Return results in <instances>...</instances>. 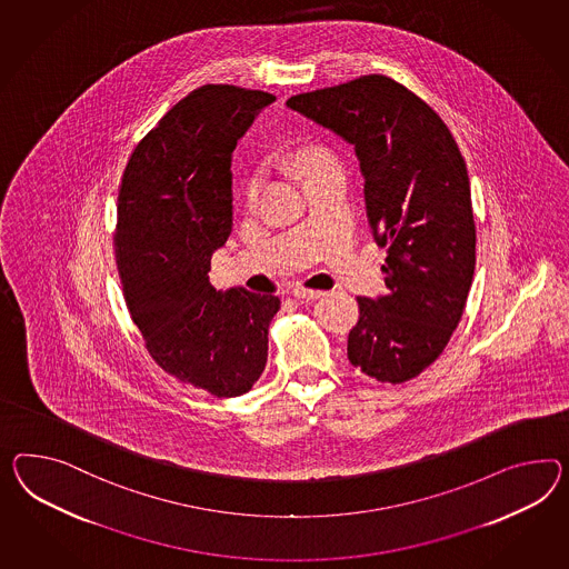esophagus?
Returning <instances> with one entry per match:
<instances>
[{
    "mask_svg": "<svg viewBox=\"0 0 569 569\" xmlns=\"http://www.w3.org/2000/svg\"><path fill=\"white\" fill-rule=\"evenodd\" d=\"M291 292L292 297H297V299H306V301L320 299L321 295H323L321 291H311V289H306V287H295Z\"/></svg>",
    "mask_w": 569,
    "mask_h": 569,
    "instance_id": "obj_1",
    "label": "esophagus"
}]
</instances>
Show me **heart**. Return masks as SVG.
Returning a JSON list of instances; mask_svg holds the SVG:
<instances>
[{
  "mask_svg": "<svg viewBox=\"0 0 569 569\" xmlns=\"http://www.w3.org/2000/svg\"><path fill=\"white\" fill-rule=\"evenodd\" d=\"M332 162L335 161L330 159V154L326 150H321V148H309V150L303 152V157H301V164H303L307 176L318 171L321 167H326V164H332ZM260 188H262V177L258 176V173L246 179V183H243V198H246L248 204H256Z\"/></svg>",
  "mask_w": 569,
  "mask_h": 569,
  "instance_id": "obj_1",
  "label": "heart"
}]
</instances>
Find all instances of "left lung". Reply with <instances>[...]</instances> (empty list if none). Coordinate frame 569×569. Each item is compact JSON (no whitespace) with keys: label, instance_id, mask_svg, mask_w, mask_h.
<instances>
[{"label":"left lung","instance_id":"obj_1","mask_svg":"<svg viewBox=\"0 0 569 569\" xmlns=\"http://www.w3.org/2000/svg\"><path fill=\"white\" fill-rule=\"evenodd\" d=\"M287 104L355 147L369 227L388 248V292L357 299L349 361L378 381L417 378L450 342L477 260L467 162L452 131L381 73L295 94Z\"/></svg>","mask_w":569,"mask_h":569}]
</instances>
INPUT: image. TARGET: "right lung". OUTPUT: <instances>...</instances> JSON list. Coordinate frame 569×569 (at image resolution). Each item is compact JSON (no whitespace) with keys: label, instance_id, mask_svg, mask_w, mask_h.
I'll return each mask as SVG.
<instances>
[{"label":"right lung","instance_id":"1","mask_svg":"<svg viewBox=\"0 0 569 569\" xmlns=\"http://www.w3.org/2000/svg\"><path fill=\"white\" fill-rule=\"evenodd\" d=\"M274 99L229 84L191 90L133 148L119 186L117 268L131 320L169 376L219 398L262 376L280 309L274 295L208 280L233 229L237 140Z\"/></svg>","mask_w":569,"mask_h":569}]
</instances>
